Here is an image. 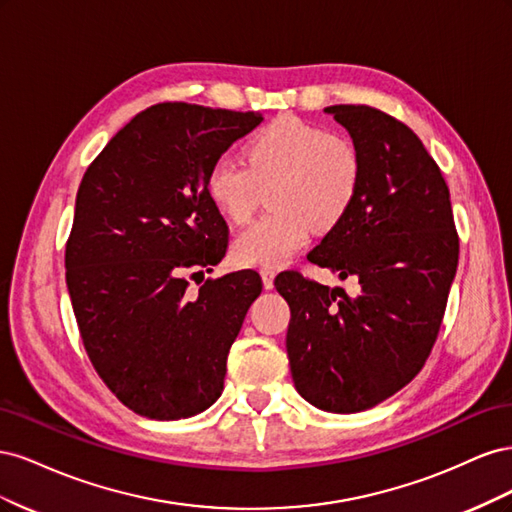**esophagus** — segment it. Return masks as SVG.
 <instances>
[{"label": "esophagus", "mask_w": 512, "mask_h": 512, "mask_svg": "<svg viewBox=\"0 0 512 512\" xmlns=\"http://www.w3.org/2000/svg\"><path fill=\"white\" fill-rule=\"evenodd\" d=\"M260 277H262V286H265V290H271L273 288V280H275V269L262 267L260 269Z\"/></svg>", "instance_id": "34e87169"}]
</instances>
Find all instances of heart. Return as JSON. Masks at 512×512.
<instances>
[{
	"label": "heart",
	"instance_id": "1",
	"mask_svg": "<svg viewBox=\"0 0 512 512\" xmlns=\"http://www.w3.org/2000/svg\"><path fill=\"white\" fill-rule=\"evenodd\" d=\"M245 164L220 158L207 173V196L243 226L271 188V213L232 243L239 265L282 267L318 228L342 224L363 185V156L352 138L299 117H277L243 149Z\"/></svg>",
	"mask_w": 512,
	"mask_h": 512
}]
</instances>
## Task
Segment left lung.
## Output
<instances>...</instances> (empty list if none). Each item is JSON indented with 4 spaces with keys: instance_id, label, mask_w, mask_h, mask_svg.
<instances>
[{
    "instance_id": "8db88e82",
    "label": "left lung",
    "mask_w": 512,
    "mask_h": 512,
    "mask_svg": "<svg viewBox=\"0 0 512 512\" xmlns=\"http://www.w3.org/2000/svg\"><path fill=\"white\" fill-rule=\"evenodd\" d=\"M363 156V185L348 218L307 254L359 282L354 294L275 277L290 305L286 350L294 386L337 414L389 399L423 369L436 344L459 262L451 194L406 123L374 106L324 108Z\"/></svg>"
}]
</instances>
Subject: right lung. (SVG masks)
Instances as JSON below:
<instances>
[{"label": "right lung", "instance_id": "obj_1", "mask_svg": "<svg viewBox=\"0 0 512 512\" xmlns=\"http://www.w3.org/2000/svg\"><path fill=\"white\" fill-rule=\"evenodd\" d=\"M260 121L254 111L162 102L126 123L85 170L66 284L91 365L136 414L188 418L224 391L228 352L260 275L228 273L188 288L228 245L205 188L209 168Z\"/></svg>", "mask_w": 512, "mask_h": 512}]
</instances>
